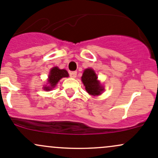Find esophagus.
Returning <instances> with one entry per match:
<instances>
[{
    "instance_id": "esophagus-1",
    "label": "esophagus",
    "mask_w": 158,
    "mask_h": 158,
    "mask_svg": "<svg viewBox=\"0 0 158 158\" xmlns=\"http://www.w3.org/2000/svg\"><path fill=\"white\" fill-rule=\"evenodd\" d=\"M76 75H77V72H76V71H72V72H70V76L71 78H76Z\"/></svg>"
}]
</instances>
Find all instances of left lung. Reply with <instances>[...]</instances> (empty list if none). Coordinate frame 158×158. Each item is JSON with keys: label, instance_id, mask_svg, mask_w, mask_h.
<instances>
[{"label": "left lung", "instance_id": "left-lung-1", "mask_svg": "<svg viewBox=\"0 0 158 158\" xmlns=\"http://www.w3.org/2000/svg\"><path fill=\"white\" fill-rule=\"evenodd\" d=\"M82 81L85 86L86 91L90 94L99 95L103 90L98 81V76L92 69L88 68L85 70L82 76Z\"/></svg>", "mask_w": 158, "mask_h": 158}]
</instances>
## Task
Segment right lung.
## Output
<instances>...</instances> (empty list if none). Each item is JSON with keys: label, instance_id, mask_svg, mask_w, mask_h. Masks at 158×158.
Masks as SVG:
<instances>
[{"label": "right lung", "instance_id": "obj_1", "mask_svg": "<svg viewBox=\"0 0 158 158\" xmlns=\"http://www.w3.org/2000/svg\"><path fill=\"white\" fill-rule=\"evenodd\" d=\"M69 76L68 73L66 70H60L58 67H53L50 71V73L48 75V85L45 86L44 89L46 91H50L56 85L57 83L60 80L61 78L63 77H67Z\"/></svg>", "mask_w": 158, "mask_h": 158}]
</instances>
